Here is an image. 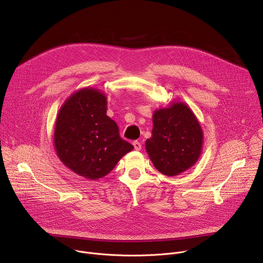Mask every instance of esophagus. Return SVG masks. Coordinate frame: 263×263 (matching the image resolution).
Returning <instances> with one entry per match:
<instances>
[{"label": "esophagus", "mask_w": 263, "mask_h": 263, "mask_svg": "<svg viewBox=\"0 0 263 263\" xmlns=\"http://www.w3.org/2000/svg\"><path fill=\"white\" fill-rule=\"evenodd\" d=\"M133 146H134V148L136 149V151H140V149H141V143L139 141H137V140L133 141Z\"/></svg>", "instance_id": "esophagus-1"}]
</instances>
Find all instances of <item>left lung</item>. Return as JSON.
Segmentation results:
<instances>
[{
	"instance_id": "left-lung-1",
	"label": "left lung",
	"mask_w": 263,
	"mask_h": 263,
	"mask_svg": "<svg viewBox=\"0 0 263 263\" xmlns=\"http://www.w3.org/2000/svg\"><path fill=\"white\" fill-rule=\"evenodd\" d=\"M203 140L202 127L193 110L183 102H173L154 111L152 136L145 140V149L154 166L173 177L196 164Z\"/></svg>"
}]
</instances>
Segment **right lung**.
I'll use <instances>...</instances> for the list:
<instances>
[{"mask_svg":"<svg viewBox=\"0 0 263 263\" xmlns=\"http://www.w3.org/2000/svg\"><path fill=\"white\" fill-rule=\"evenodd\" d=\"M107 98L85 87L65 100L55 123L54 147L60 161L81 177L98 180L109 174L134 146L120 136L106 115Z\"/></svg>","mask_w":263,"mask_h":263,"instance_id":"obj_1","label":"right lung"}]
</instances>
